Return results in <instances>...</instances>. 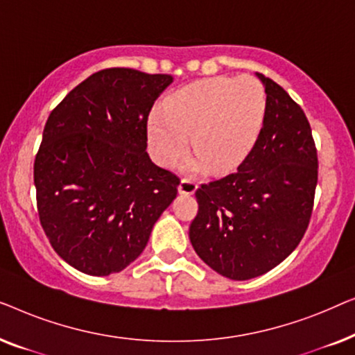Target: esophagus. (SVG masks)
<instances>
[{"instance_id": "34e87169", "label": "esophagus", "mask_w": 355, "mask_h": 355, "mask_svg": "<svg viewBox=\"0 0 355 355\" xmlns=\"http://www.w3.org/2000/svg\"><path fill=\"white\" fill-rule=\"evenodd\" d=\"M178 191L179 193H184V196H192V193L197 191V184L196 181H192V179H182V181L179 182Z\"/></svg>"}]
</instances>
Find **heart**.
<instances>
[{"instance_id":"1","label":"heart","mask_w":355,"mask_h":355,"mask_svg":"<svg viewBox=\"0 0 355 355\" xmlns=\"http://www.w3.org/2000/svg\"><path fill=\"white\" fill-rule=\"evenodd\" d=\"M266 94L254 77L216 76L178 90L166 110L155 108L148 119L153 157L173 166L187 152L189 135L197 155L189 173L213 168L227 173L239 166L259 137L265 119Z\"/></svg>"}]
</instances>
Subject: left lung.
<instances>
[{"instance_id": "1", "label": "left lung", "mask_w": 355, "mask_h": 355, "mask_svg": "<svg viewBox=\"0 0 355 355\" xmlns=\"http://www.w3.org/2000/svg\"><path fill=\"white\" fill-rule=\"evenodd\" d=\"M257 77L266 94L259 137L234 173L197 189L198 213L189 227L197 255L234 281L265 275L299 245L318 179L302 108L275 80Z\"/></svg>"}]
</instances>
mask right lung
I'll list each match as a JSON object with an SVG mask.
<instances>
[{
  "mask_svg": "<svg viewBox=\"0 0 355 355\" xmlns=\"http://www.w3.org/2000/svg\"><path fill=\"white\" fill-rule=\"evenodd\" d=\"M171 82L128 67L98 71L46 121L33 164L38 216L56 254L82 273L132 263L176 198L179 178L147 153L150 110Z\"/></svg>",
  "mask_w": 355,
  "mask_h": 355,
  "instance_id": "add662e5",
  "label": "right lung"
}]
</instances>
